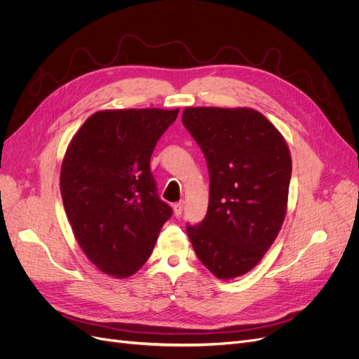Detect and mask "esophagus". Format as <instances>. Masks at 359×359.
Returning a JSON list of instances; mask_svg holds the SVG:
<instances>
[{
  "mask_svg": "<svg viewBox=\"0 0 359 359\" xmlns=\"http://www.w3.org/2000/svg\"><path fill=\"white\" fill-rule=\"evenodd\" d=\"M183 201H179V203H176L175 205H172V210H175V216L176 217H180L182 216V211H183Z\"/></svg>",
  "mask_w": 359,
  "mask_h": 359,
  "instance_id": "obj_1",
  "label": "esophagus"
}]
</instances>
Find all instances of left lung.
<instances>
[{"mask_svg": "<svg viewBox=\"0 0 359 359\" xmlns=\"http://www.w3.org/2000/svg\"><path fill=\"white\" fill-rule=\"evenodd\" d=\"M182 123L207 159V215L187 232L204 266L220 280L262 260L280 232L291 179L288 146L250 108H187Z\"/></svg>", "mask_w": 359, "mask_h": 359, "instance_id": "8db88e82", "label": "left lung"}]
</instances>
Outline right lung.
<instances>
[{
  "instance_id": "obj_1",
  "label": "right lung",
  "mask_w": 359,
  "mask_h": 359,
  "mask_svg": "<svg viewBox=\"0 0 359 359\" xmlns=\"http://www.w3.org/2000/svg\"><path fill=\"white\" fill-rule=\"evenodd\" d=\"M179 109L93 114L76 131L60 171L62 200L84 255L126 278L149 259L171 207L161 201L151 156Z\"/></svg>"
}]
</instances>
